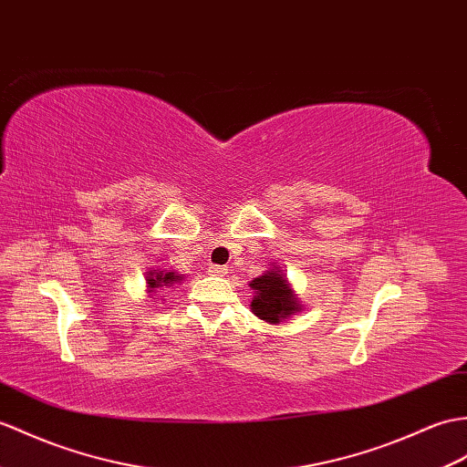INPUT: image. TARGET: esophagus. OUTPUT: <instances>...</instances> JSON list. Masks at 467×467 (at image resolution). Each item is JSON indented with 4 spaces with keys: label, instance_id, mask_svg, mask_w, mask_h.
<instances>
[{
    "label": "esophagus",
    "instance_id": "esophagus-1",
    "mask_svg": "<svg viewBox=\"0 0 467 467\" xmlns=\"http://www.w3.org/2000/svg\"><path fill=\"white\" fill-rule=\"evenodd\" d=\"M209 273H211L213 276H224V275H226V268L221 266V265H211V266H209Z\"/></svg>",
    "mask_w": 467,
    "mask_h": 467
}]
</instances>
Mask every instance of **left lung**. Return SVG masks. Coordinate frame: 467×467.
<instances>
[{
  "mask_svg": "<svg viewBox=\"0 0 467 467\" xmlns=\"http://www.w3.org/2000/svg\"><path fill=\"white\" fill-rule=\"evenodd\" d=\"M251 286L256 295L251 306L260 320L278 324L295 310L298 312V302L295 295L288 288L285 276L276 273V270H270V273L254 278Z\"/></svg>",
  "mask_w": 467,
  "mask_h": 467,
  "instance_id": "8db88e82",
  "label": "left lung"
}]
</instances>
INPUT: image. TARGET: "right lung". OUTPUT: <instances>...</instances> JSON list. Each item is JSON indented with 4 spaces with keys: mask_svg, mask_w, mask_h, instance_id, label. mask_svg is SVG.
Wrapping results in <instances>:
<instances>
[{
    "mask_svg": "<svg viewBox=\"0 0 467 467\" xmlns=\"http://www.w3.org/2000/svg\"><path fill=\"white\" fill-rule=\"evenodd\" d=\"M181 280V276H177L175 273H165V270H159V273H149V288H159V286H171L172 283Z\"/></svg>",
    "mask_w": 467,
    "mask_h": 467,
    "instance_id": "obj_1",
    "label": "right lung"
}]
</instances>
